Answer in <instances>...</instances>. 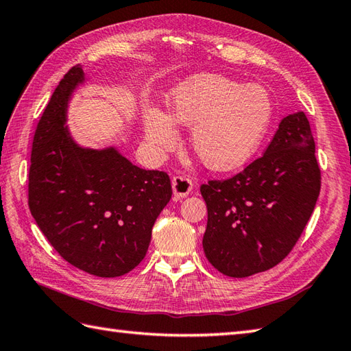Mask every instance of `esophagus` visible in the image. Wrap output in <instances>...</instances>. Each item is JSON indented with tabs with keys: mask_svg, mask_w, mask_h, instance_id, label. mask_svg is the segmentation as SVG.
Here are the masks:
<instances>
[{
	"mask_svg": "<svg viewBox=\"0 0 351 351\" xmlns=\"http://www.w3.org/2000/svg\"><path fill=\"white\" fill-rule=\"evenodd\" d=\"M171 190H173L176 199H184L193 190V182L187 176H173V180H171Z\"/></svg>",
	"mask_w": 351,
	"mask_h": 351,
	"instance_id": "34e87169",
	"label": "esophagus"
}]
</instances>
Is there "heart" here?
<instances>
[{"instance_id": "heart-1", "label": "heart", "mask_w": 351, "mask_h": 351, "mask_svg": "<svg viewBox=\"0 0 351 351\" xmlns=\"http://www.w3.org/2000/svg\"><path fill=\"white\" fill-rule=\"evenodd\" d=\"M271 113V99L261 86L199 73L171 88L164 111L145 108V137L155 151H167L178 141L176 125L193 126V152L208 169L228 171L240 167L256 152Z\"/></svg>"}]
</instances>
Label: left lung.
<instances>
[{
  "label": "left lung",
  "mask_w": 351,
  "mask_h": 351,
  "mask_svg": "<svg viewBox=\"0 0 351 351\" xmlns=\"http://www.w3.org/2000/svg\"><path fill=\"white\" fill-rule=\"evenodd\" d=\"M315 141L303 111L283 117L264 155L241 173L200 187L204 252L229 278L279 264L299 240L322 187Z\"/></svg>",
  "instance_id": "1"
}]
</instances>
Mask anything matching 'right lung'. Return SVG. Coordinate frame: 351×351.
Returning a JSON list of instances; mask_svg holds the SVG:
<instances>
[{
    "label": "right lung",
    "mask_w": 351,
    "mask_h": 351,
    "mask_svg": "<svg viewBox=\"0 0 351 351\" xmlns=\"http://www.w3.org/2000/svg\"><path fill=\"white\" fill-rule=\"evenodd\" d=\"M84 83L83 68L73 66L43 111L33 140L28 205L63 259L98 278H117L145 258L171 185L167 173L137 167L116 146L77 143L66 122L72 95Z\"/></svg>",
    "instance_id": "right-lung-1"
}]
</instances>
